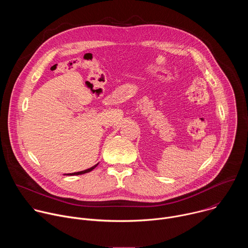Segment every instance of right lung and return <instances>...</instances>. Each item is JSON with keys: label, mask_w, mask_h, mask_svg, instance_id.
<instances>
[{"label": "right lung", "mask_w": 248, "mask_h": 248, "mask_svg": "<svg viewBox=\"0 0 248 248\" xmlns=\"http://www.w3.org/2000/svg\"><path fill=\"white\" fill-rule=\"evenodd\" d=\"M98 166V164H96L95 166L87 169V170H80V171H77V172H72V173H65L64 175H78V174H83V173H86V172H89L91 171L92 170H94L96 167Z\"/></svg>", "instance_id": "1"}]
</instances>
